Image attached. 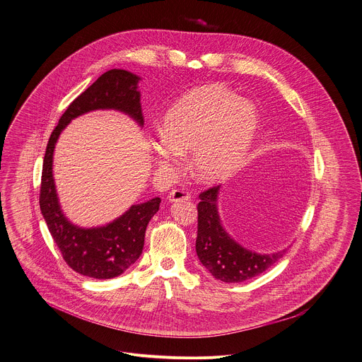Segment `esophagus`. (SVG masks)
Segmentation results:
<instances>
[{"label": "esophagus", "mask_w": 362, "mask_h": 362, "mask_svg": "<svg viewBox=\"0 0 362 362\" xmlns=\"http://www.w3.org/2000/svg\"><path fill=\"white\" fill-rule=\"evenodd\" d=\"M168 199L170 202H177V201L189 200L190 199V193L186 189H173Z\"/></svg>", "instance_id": "obj_1"}]
</instances>
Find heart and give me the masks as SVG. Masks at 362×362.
I'll return each mask as SVG.
<instances>
[{
  "instance_id": "obj_1",
  "label": "heart",
  "mask_w": 362,
  "mask_h": 362,
  "mask_svg": "<svg viewBox=\"0 0 362 362\" xmlns=\"http://www.w3.org/2000/svg\"><path fill=\"white\" fill-rule=\"evenodd\" d=\"M258 114L248 101L225 86L205 84L179 98L165 114L156 161L173 168L179 154L192 153V170L206 183L232 176L245 160L257 130Z\"/></svg>"
}]
</instances>
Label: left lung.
I'll list each match as a JSON object with an SVG mask.
<instances>
[{
    "instance_id": "8db88e82",
    "label": "left lung",
    "mask_w": 362,
    "mask_h": 362,
    "mask_svg": "<svg viewBox=\"0 0 362 362\" xmlns=\"http://www.w3.org/2000/svg\"><path fill=\"white\" fill-rule=\"evenodd\" d=\"M219 185L201 192L196 251L201 264L219 281L239 283L258 276L278 262L286 252H252L233 240L222 228L218 214Z\"/></svg>"
}]
</instances>
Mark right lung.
Listing matches in <instances>:
<instances>
[{"instance_id":"1","label":"right lung","mask_w":362,"mask_h":362,"mask_svg":"<svg viewBox=\"0 0 362 362\" xmlns=\"http://www.w3.org/2000/svg\"><path fill=\"white\" fill-rule=\"evenodd\" d=\"M139 78L123 69L103 74L66 108L52 130L42 162L40 209L48 230L65 262L78 274L94 279L122 275L143 251L146 229L160 209L161 199L132 205L121 218L107 226L83 229L72 225L62 214L52 179V154L61 132L74 118L94 110H118L143 124Z\"/></svg>"}]
</instances>
